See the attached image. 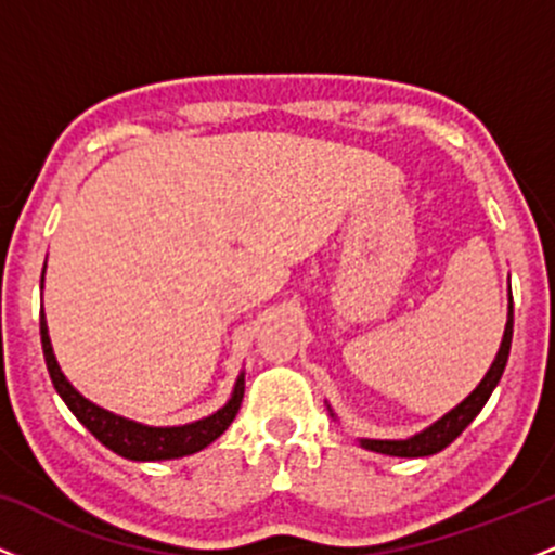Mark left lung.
<instances>
[{"label":"left lung","instance_id":"8db88e82","mask_svg":"<svg viewBox=\"0 0 555 555\" xmlns=\"http://www.w3.org/2000/svg\"><path fill=\"white\" fill-rule=\"evenodd\" d=\"M512 334H514V302H512V286H508V313H506V328H503V339L499 352H495L493 365L488 367L486 378L475 386V391L467 399H462L454 410L446 412L443 417H438L436 423L428 425L425 430L415 433L410 438H397V441H388V438H360L362 449H371L375 454L386 456H406V460H417V456H430L443 451L446 446L454 441L460 433L467 428L473 420L480 415V410L486 406V401L493 393V388L499 386L503 367L508 362V349H512ZM328 406V404H326ZM331 417L336 420L334 410L328 406Z\"/></svg>","mask_w":555,"mask_h":555}]
</instances>
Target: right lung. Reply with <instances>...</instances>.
Returning <instances> with one entry per match:
<instances>
[{
  "label": "right lung",
  "mask_w": 555,
  "mask_h": 555,
  "mask_svg": "<svg viewBox=\"0 0 555 555\" xmlns=\"http://www.w3.org/2000/svg\"><path fill=\"white\" fill-rule=\"evenodd\" d=\"M43 273L41 271V289H43ZM41 347H43V360H47L49 375H52V384L60 393L62 401L69 406L75 417L86 425L88 430L99 438L106 449H112L114 454L125 456L132 462H164V460H182V456L197 454L206 446H211L216 438L224 433L232 420L237 417V410L245 397V371L237 375L232 388V397L227 399V404L221 410H216L214 415L195 420V423L184 425H145L138 420L114 415V412L104 410V406L93 404L91 399H86L82 393L67 380V375L62 373L60 362L54 358L52 339H49V326L47 315L41 308Z\"/></svg>",
  "instance_id": "obj_1"
}]
</instances>
